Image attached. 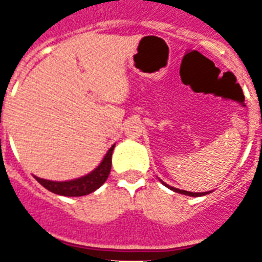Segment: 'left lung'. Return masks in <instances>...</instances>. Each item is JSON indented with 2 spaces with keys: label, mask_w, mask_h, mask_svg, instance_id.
Listing matches in <instances>:
<instances>
[{
  "label": "left lung",
  "mask_w": 262,
  "mask_h": 262,
  "mask_svg": "<svg viewBox=\"0 0 262 262\" xmlns=\"http://www.w3.org/2000/svg\"><path fill=\"white\" fill-rule=\"evenodd\" d=\"M162 181V179H160ZM162 183H163L164 186H167L170 190L175 191V193H181V194H185V195H190V197H200V195H205L208 194V193H211V191H203V193H193V191H187V190H181V189H178V187H172L170 186V185H167L166 182H163L162 181Z\"/></svg>",
  "instance_id": "1"
}]
</instances>
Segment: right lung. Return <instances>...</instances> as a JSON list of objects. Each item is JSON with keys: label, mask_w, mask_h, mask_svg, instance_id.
<instances>
[{"label": "right lung", "mask_w": 262, "mask_h": 262, "mask_svg": "<svg viewBox=\"0 0 262 262\" xmlns=\"http://www.w3.org/2000/svg\"><path fill=\"white\" fill-rule=\"evenodd\" d=\"M114 147L115 144L107 151V154L104 155V158H103L98 167L88 172L87 175H84V177L71 179V181H50V179L39 178V177H35V175L34 178L43 187H46L47 190H50L51 193H55V194L65 195V197L87 195L96 190V189H99L108 178V174H110L111 170V155H113Z\"/></svg>", "instance_id": "add662e5"}]
</instances>
